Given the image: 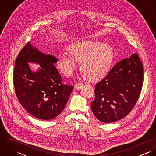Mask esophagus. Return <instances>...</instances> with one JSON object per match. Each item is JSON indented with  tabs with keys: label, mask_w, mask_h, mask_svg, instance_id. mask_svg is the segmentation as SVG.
Returning a JSON list of instances; mask_svg holds the SVG:
<instances>
[{
	"label": "esophagus",
	"mask_w": 156,
	"mask_h": 156,
	"mask_svg": "<svg viewBox=\"0 0 156 156\" xmlns=\"http://www.w3.org/2000/svg\"><path fill=\"white\" fill-rule=\"evenodd\" d=\"M83 83H81V82H78V83H76L74 85V88L76 89H81L82 87H83Z\"/></svg>",
	"instance_id": "esophagus-1"
}]
</instances>
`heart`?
I'll return each instance as SVG.
<instances>
[{"label":"heart","mask_w":156,"mask_h":156,"mask_svg":"<svg viewBox=\"0 0 156 156\" xmlns=\"http://www.w3.org/2000/svg\"><path fill=\"white\" fill-rule=\"evenodd\" d=\"M68 52L58 55L57 65L67 77L71 76L80 61L84 76L92 79L103 76L109 70L113 57L111 45L97 40H82L74 42L68 47Z\"/></svg>","instance_id":"heart-1"}]
</instances>
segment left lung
<instances>
[{
  "instance_id": "1",
  "label": "left lung",
  "mask_w": 156,
  "mask_h": 156,
  "mask_svg": "<svg viewBox=\"0 0 156 156\" xmlns=\"http://www.w3.org/2000/svg\"><path fill=\"white\" fill-rule=\"evenodd\" d=\"M143 80V66L136 53L118 62L95 86L90 103L94 115L105 123L124 118L138 100Z\"/></svg>"
}]
</instances>
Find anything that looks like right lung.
<instances>
[{"label":"right lung","instance_id":"obj_1","mask_svg":"<svg viewBox=\"0 0 156 156\" xmlns=\"http://www.w3.org/2000/svg\"><path fill=\"white\" fill-rule=\"evenodd\" d=\"M57 58L42 53L27 43L20 51L14 69L13 82L17 98L30 115L43 120L51 119L64 109L73 87L64 85L55 67ZM28 63L39 64L32 72Z\"/></svg>","mask_w":156,"mask_h":156}]
</instances>
